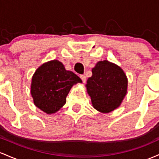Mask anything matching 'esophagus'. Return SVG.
Masks as SVG:
<instances>
[{
    "label": "esophagus",
    "mask_w": 159,
    "mask_h": 159,
    "mask_svg": "<svg viewBox=\"0 0 159 159\" xmlns=\"http://www.w3.org/2000/svg\"><path fill=\"white\" fill-rule=\"evenodd\" d=\"M80 78H81L83 83H85V82H86V77H85V76H84V75H81V76H80Z\"/></svg>",
    "instance_id": "esophagus-1"
}]
</instances>
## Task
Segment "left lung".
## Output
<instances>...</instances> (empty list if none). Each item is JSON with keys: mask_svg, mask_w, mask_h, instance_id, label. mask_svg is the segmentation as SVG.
I'll use <instances>...</instances> for the list:
<instances>
[{"mask_svg": "<svg viewBox=\"0 0 159 159\" xmlns=\"http://www.w3.org/2000/svg\"><path fill=\"white\" fill-rule=\"evenodd\" d=\"M92 72L85 87L92 106L100 113L113 111L127 94V76L119 66L107 60L98 62Z\"/></svg>", "mask_w": 159, "mask_h": 159, "instance_id": "left-lung-1", "label": "left lung"}]
</instances>
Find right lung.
<instances>
[{"mask_svg":"<svg viewBox=\"0 0 159 159\" xmlns=\"http://www.w3.org/2000/svg\"><path fill=\"white\" fill-rule=\"evenodd\" d=\"M82 80L61 62L52 60L40 65L31 79V94L34 103L46 114L58 112L66 103L73 85Z\"/></svg>","mask_w":159,"mask_h":159,"instance_id":"add662e5","label":"right lung"}]
</instances>
